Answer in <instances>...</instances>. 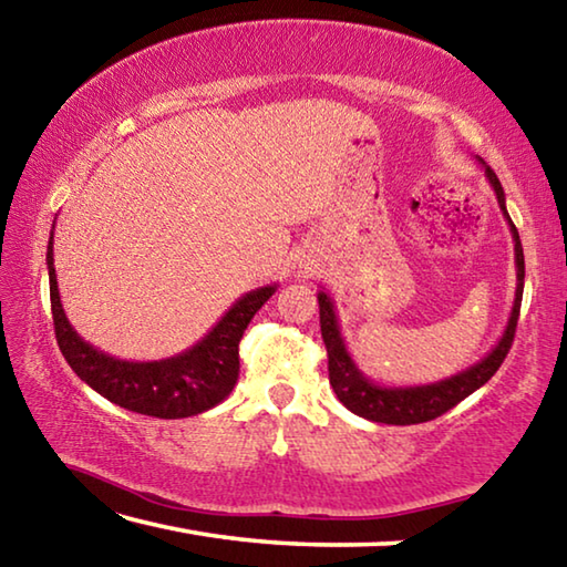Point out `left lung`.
Segmentation results:
<instances>
[{
    "label": "left lung",
    "mask_w": 567,
    "mask_h": 567,
    "mask_svg": "<svg viewBox=\"0 0 567 567\" xmlns=\"http://www.w3.org/2000/svg\"><path fill=\"white\" fill-rule=\"evenodd\" d=\"M480 165L485 167V177L495 189L497 205L503 209V217L507 219L513 233L515 243V272H517V285H515V302L511 310V318L503 330V338L497 340L495 348L485 354L483 360L470 364L467 370L457 372V375H450L445 380L430 382V385H410V388H388L378 385L370 378H364V372L354 364L350 358L348 348H344L338 312H334L332 297L320 290L318 302H320V330L324 348H328V370H330V385L334 395L342 402L344 408L354 415L372 422H385V425H417V422L435 420L455 408L457 402H463L467 395H473L477 388H483L487 380H491L497 368H501L507 350H511L515 328H517V315H520V302H523V285H525V257H523V245L520 235L513 225L511 215H507L505 207V192L501 179H497L495 172L485 165L483 159L477 157Z\"/></svg>",
    "instance_id": "1"
}]
</instances>
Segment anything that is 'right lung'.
I'll return each mask as SVG.
<instances>
[{
	"label": "right lung",
	"instance_id": "add662e5",
	"mask_svg": "<svg viewBox=\"0 0 567 567\" xmlns=\"http://www.w3.org/2000/svg\"><path fill=\"white\" fill-rule=\"evenodd\" d=\"M52 245L54 233H50V245H47L54 334L76 378L114 405L162 420L199 415L233 392L239 375V340L255 312L275 295L277 285L257 287L239 297L203 340L175 358L132 362L112 358L84 342L66 320L56 287Z\"/></svg>",
	"mask_w": 567,
	"mask_h": 567
}]
</instances>
